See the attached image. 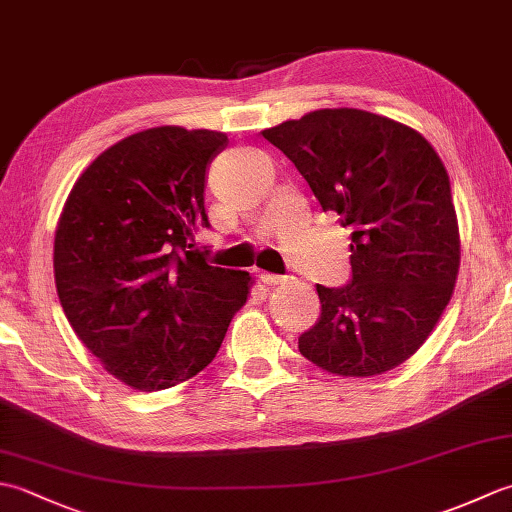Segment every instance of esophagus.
I'll list each match as a JSON object with an SVG mask.
<instances>
[{
  "mask_svg": "<svg viewBox=\"0 0 512 512\" xmlns=\"http://www.w3.org/2000/svg\"><path fill=\"white\" fill-rule=\"evenodd\" d=\"M259 279H262L266 286H277V284H284V281H286L284 275H275V273H262V275H259Z\"/></svg>",
  "mask_w": 512,
  "mask_h": 512,
  "instance_id": "obj_1",
  "label": "esophagus"
}]
</instances>
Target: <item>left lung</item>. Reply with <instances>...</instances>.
Listing matches in <instances>:
<instances>
[{
    "label": "left lung",
    "instance_id": "1",
    "mask_svg": "<svg viewBox=\"0 0 512 512\" xmlns=\"http://www.w3.org/2000/svg\"><path fill=\"white\" fill-rule=\"evenodd\" d=\"M262 136L352 231L350 284H317L321 314L299 336V352L339 376L405 363L436 328L460 268L458 217L436 149L416 129L347 107Z\"/></svg>",
    "mask_w": 512,
    "mask_h": 512
}]
</instances>
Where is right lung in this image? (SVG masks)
<instances>
[{
  "instance_id": "obj_1",
  "label": "right lung",
  "mask_w": 512,
  "mask_h": 512,
  "mask_svg": "<svg viewBox=\"0 0 512 512\" xmlns=\"http://www.w3.org/2000/svg\"><path fill=\"white\" fill-rule=\"evenodd\" d=\"M222 132L154 127L76 180L54 233V284L83 345L121 383L160 391L209 365L250 288L195 248Z\"/></svg>"
}]
</instances>
